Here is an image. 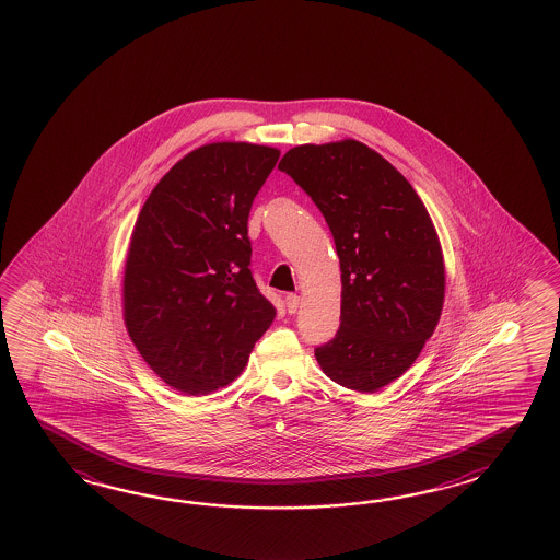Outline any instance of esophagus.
<instances>
[{"mask_svg":"<svg viewBox=\"0 0 560 560\" xmlns=\"http://www.w3.org/2000/svg\"><path fill=\"white\" fill-rule=\"evenodd\" d=\"M298 306H300V296H298V294H288V296H285V310H288L290 314H294Z\"/></svg>","mask_w":560,"mask_h":560,"instance_id":"obj_1","label":"esophagus"}]
</instances>
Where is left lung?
I'll use <instances>...</instances> for the list:
<instances>
[{
  "instance_id": "8db88e82",
  "label": "left lung",
  "mask_w": 560,
  "mask_h": 560,
  "mask_svg": "<svg viewBox=\"0 0 560 560\" xmlns=\"http://www.w3.org/2000/svg\"><path fill=\"white\" fill-rule=\"evenodd\" d=\"M278 167L318 206L340 258V328L316 360L336 384L376 393L415 364L441 320L436 228L410 182L357 140L296 145Z\"/></svg>"
}]
</instances>
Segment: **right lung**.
<instances>
[{
    "mask_svg": "<svg viewBox=\"0 0 560 560\" xmlns=\"http://www.w3.org/2000/svg\"><path fill=\"white\" fill-rule=\"evenodd\" d=\"M278 158L270 145L206 143L155 184L136 220L124 322L145 364L179 393L234 381L275 320L252 278L248 215Z\"/></svg>",
    "mask_w": 560,
    "mask_h": 560,
    "instance_id": "add662e5",
    "label": "right lung"
}]
</instances>
